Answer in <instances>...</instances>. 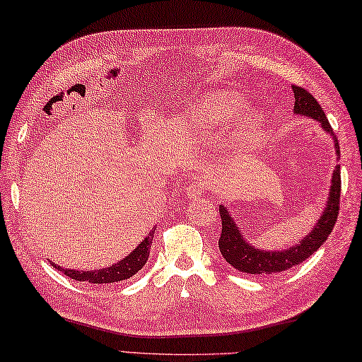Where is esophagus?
<instances>
[{
    "instance_id": "34e87169",
    "label": "esophagus",
    "mask_w": 362,
    "mask_h": 362,
    "mask_svg": "<svg viewBox=\"0 0 362 362\" xmlns=\"http://www.w3.org/2000/svg\"><path fill=\"white\" fill-rule=\"evenodd\" d=\"M204 189H205L204 187V182H202V181H194V182H191V185L186 187V194L191 199H199V197H202V194H204Z\"/></svg>"
}]
</instances>
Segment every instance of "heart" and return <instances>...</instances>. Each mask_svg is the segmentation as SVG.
<instances>
[{
  "label": "heart",
  "mask_w": 362,
  "mask_h": 362,
  "mask_svg": "<svg viewBox=\"0 0 362 362\" xmlns=\"http://www.w3.org/2000/svg\"><path fill=\"white\" fill-rule=\"evenodd\" d=\"M246 101L235 93H218L206 101L200 111V117L205 122H224L227 119L237 117L245 110ZM257 125H251L248 135L257 133Z\"/></svg>",
  "instance_id": "heart-1"
}]
</instances>
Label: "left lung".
I'll return each instance as SVG.
<instances>
[{"label": "left lung", "instance_id": "1", "mask_svg": "<svg viewBox=\"0 0 362 362\" xmlns=\"http://www.w3.org/2000/svg\"><path fill=\"white\" fill-rule=\"evenodd\" d=\"M294 92V111L300 116H307L315 119L320 122L325 132L331 133L334 136L335 151H337V158H340V148L339 141L335 138V133L331 129V124L327 122V117L318 101L313 98V95L303 87L293 86ZM340 165H337L332 175V185L329 189V200L327 205L322 211L318 223L313 227L312 233L297 243L296 246L284 251H262L256 250L248 245L246 240H243L242 232L233 223V219L229 216L227 208L221 205L219 214L221 221H223V230H221L219 237V251L223 257L230 265H233L237 270L243 272V274L251 275H274L280 274V272L288 270L294 265L302 264L305 259L318 251L320 246L326 242L327 237L331 235L335 223H337L339 210H340Z\"/></svg>", "mask_w": 362, "mask_h": 362}]
</instances>
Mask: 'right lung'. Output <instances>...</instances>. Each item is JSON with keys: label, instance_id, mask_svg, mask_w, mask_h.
<instances>
[{"label": "right lung", "instance_id": "1", "mask_svg": "<svg viewBox=\"0 0 362 362\" xmlns=\"http://www.w3.org/2000/svg\"><path fill=\"white\" fill-rule=\"evenodd\" d=\"M152 238H154V230H151L149 235L138 245V248L135 251L130 252V255L125 259H122L120 262L111 265V267L93 270V272H78L71 269H62L60 265H55V264H52V267L60 270L62 274H65L66 276H69L71 280H76V281L106 284V283H117L122 280H129L130 276H133L136 272L141 270L146 261H148Z\"/></svg>", "mask_w": 362, "mask_h": 362}]
</instances>
